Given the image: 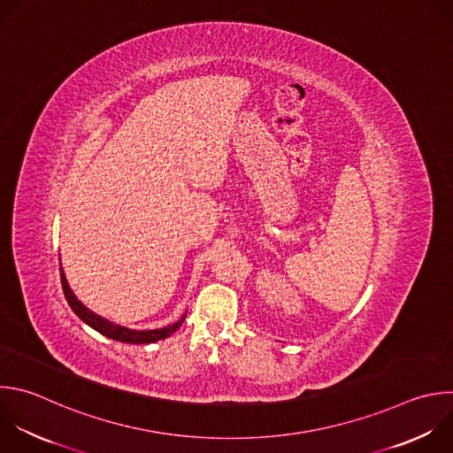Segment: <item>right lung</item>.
<instances>
[{
  "instance_id": "obj_1",
  "label": "right lung",
  "mask_w": 453,
  "mask_h": 453,
  "mask_svg": "<svg viewBox=\"0 0 453 453\" xmlns=\"http://www.w3.org/2000/svg\"><path fill=\"white\" fill-rule=\"evenodd\" d=\"M60 280H62V288H64V295L67 298V303L71 306V310L87 324L90 326L92 329H96L97 333H101L103 336L106 338H111L115 342H122V343H155L158 340H165L169 338L173 333H176L180 329V326L185 322V317L181 320H178L176 324L169 326V327H164V329H155V331H131V329H126V327H120V326H115L101 317H97L96 313H92L90 310H87L80 300L74 296V293L71 291L69 284H67V279L64 275V270L60 268Z\"/></svg>"
}]
</instances>
